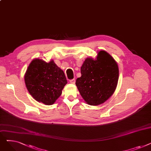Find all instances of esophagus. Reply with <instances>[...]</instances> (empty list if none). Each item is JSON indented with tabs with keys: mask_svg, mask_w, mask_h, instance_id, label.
<instances>
[{
	"mask_svg": "<svg viewBox=\"0 0 151 151\" xmlns=\"http://www.w3.org/2000/svg\"><path fill=\"white\" fill-rule=\"evenodd\" d=\"M70 83L71 84H75V79H72V80H70Z\"/></svg>",
	"mask_w": 151,
	"mask_h": 151,
	"instance_id": "obj_1",
	"label": "esophagus"
}]
</instances>
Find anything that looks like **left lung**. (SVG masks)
<instances>
[{
    "mask_svg": "<svg viewBox=\"0 0 151 151\" xmlns=\"http://www.w3.org/2000/svg\"><path fill=\"white\" fill-rule=\"evenodd\" d=\"M81 76L76 85L81 97L90 105H99L113 94L119 79V68L111 55L100 51L97 59L87 58L81 68Z\"/></svg>",
    "mask_w": 151,
    "mask_h": 151,
    "instance_id": "8db88e82",
    "label": "left lung"
}]
</instances>
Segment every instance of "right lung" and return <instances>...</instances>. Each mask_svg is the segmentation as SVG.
Wrapping results in <instances>:
<instances>
[{
  "instance_id": "right-lung-1",
  "label": "right lung",
  "mask_w": 151,
  "mask_h": 151,
  "mask_svg": "<svg viewBox=\"0 0 151 151\" xmlns=\"http://www.w3.org/2000/svg\"><path fill=\"white\" fill-rule=\"evenodd\" d=\"M26 88L32 97L46 105H52L67 83L64 72L54 62L36 59L29 64L24 76Z\"/></svg>"
}]
</instances>
